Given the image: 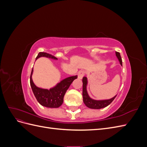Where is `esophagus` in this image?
Returning <instances> with one entry per match:
<instances>
[{
  "label": "esophagus",
  "mask_w": 147,
  "mask_h": 147,
  "mask_svg": "<svg viewBox=\"0 0 147 147\" xmlns=\"http://www.w3.org/2000/svg\"><path fill=\"white\" fill-rule=\"evenodd\" d=\"M84 75V71L83 70H80L78 72V77L80 79H82Z\"/></svg>",
  "instance_id": "esophagus-1"
}]
</instances>
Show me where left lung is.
Returning a JSON list of instances; mask_svg holds the SVG:
<instances>
[{"instance_id": "left-lung-1", "label": "left lung", "mask_w": 147, "mask_h": 147, "mask_svg": "<svg viewBox=\"0 0 147 147\" xmlns=\"http://www.w3.org/2000/svg\"><path fill=\"white\" fill-rule=\"evenodd\" d=\"M116 53V56L117 57V58L118 59L119 63L122 65V59H121V57L120 56V54L119 52H115ZM83 82V102L88 107V108L90 109H100L104 108L105 107L108 106L109 104L112 103V101L115 99V97H116L117 96H115L113 97V98L108 99V100H96L92 99L90 98V97L89 96L87 90H86V86H87V83H88V80H87V78L84 77L82 80Z\"/></svg>"}]
</instances>
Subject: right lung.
<instances>
[{
    "label": "right lung",
    "mask_w": 147,
    "mask_h": 147,
    "mask_svg": "<svg viewBox=\"0 0 147 147\" xmlns=\"http://www.w3.org/2000/svg\"><path fill=\"white\" fill-rule=\"evenodd\" d=\"M43 56L57 59L55 56L44 52H40L36 57V59L40 57ZM32 73L33 69L31 71L30 84L34 94L40 104L48 108H58L59 107L63 104L64 96L67 90H68L71 83L73 82L74 80L77 78V75L66 78L64 79L63 80H62L60 83H57L56 86L48 90H46V89L38 88L35 85L32 79Z\"/></svg>",
    "instance_id": "obj_1"
}]
</instances>
